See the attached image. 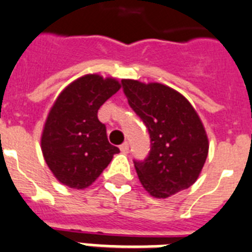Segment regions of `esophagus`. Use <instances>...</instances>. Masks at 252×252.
<instances>
[{
    "label": "esophagus",
    "mask_w": 252,
    "mask_h": 252,
    "mask_svg": "<svg viewBox=\"0 0 252 252\" xmlns=\"http://www.w3.org/2000/svg\"><path fill=\"white\" fill-rule=\"evenodd\" d=\"M119 148H121L122 153H128L129 152V144L126 142L123 143V144H122Z\"/></svg>",
    "instance_id": "obj_1"
}]
</instances>
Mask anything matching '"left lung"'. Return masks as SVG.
Returning a JSON list of instances; mask_svg holds the SVG:
<instances>
[{"label":"left lung","mask_w":252,"mask_h":252,"mask_svg":"<svg viewBox=\"0 0 252 252\" xmlns=\"http://www.w3.org/2000/svg\"><path fill=\"white\" fill-rule=\"evenodd\" d=\"M123 92L150 135V152L134 160L138 178L152 196L165 199L191 187L209 152L203 123L189 100L160 83L123 79Z\"/></svg>","instance_id":"obj_1"}]
</instances>
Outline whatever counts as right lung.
Wrapping results in <instances>:
<instances>
[{
  "instance_id": "add662e5",
  "label": "right lung",
  "mask_w": 252,
  "mask_h": 252,
  "mask_svg": "<svg viewBox=\"0 0 252 252\" xmlns=\"http://www.w3.org/2000/svg\"><path fill=\"white\" fill-rule=\"evenodd\" d=\"M121 87L114 78L87 74L65 87L52 105L41 148L47 165L63 185L89 187L119 153L108 142L98 109Z\"/></svg>"
}]
</instances>
